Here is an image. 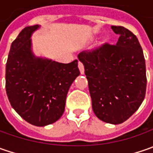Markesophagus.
Segmentation results:
<instances>
[{
  "label": "esophagus",
  "mask_w": 153,
  "mask_h": 153,
  "mask_svg": "<svg viewBox=\"0 0 153 153\" xmlns=\"http://www.w3.org/2000/svg\"><path fill=\"white\" fill-rule=\"evenodd\" d=\"M78 68H79L80 72H81V74H84V66H83L82 63H81V62H78Z\"/></svg>",
  "instance_id": "1"
}]
</instances>
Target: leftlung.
<instances>
[{"label":"left lung","instance_id":"1","mask_svg":"<svg viewBox=\"0 0 153 153\" xmlns=\"http://www.w3.org/2000/svg\"><path fill=\"white\" fill-rule=\"evenodd\" d=\"M111 29L119 35L117 44L84 51L78 59L84 65L94 114L103 122L119 124L144 100L146 62L135 35L123 26Z\"/></svg>","mask_w":153,"mask_h":153}]
</instances>
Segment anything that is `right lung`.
Wrapping results in <instances>:
<instances>
[{"label":"right lung","mask_w":153,"mask_h":153,"mask_svg":"<svg viewBox=\"0 0 153 153\" xmlns=\"http://www.w3.org/2000/svg\"><path fill=\"white\" fill-rule=\"evenodd\" d=\"M39 27H25L11 45L6 91L11 105L23 119L42 127L61 117L69 88L80 71L77 59L62 64L34 55L30 37Z\"/></svg>","instance_id":"add662e5"}]
</instances>
